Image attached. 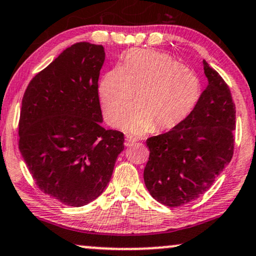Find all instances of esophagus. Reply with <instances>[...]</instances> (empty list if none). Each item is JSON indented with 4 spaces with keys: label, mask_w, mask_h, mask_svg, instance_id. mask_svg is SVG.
I'll return each instance as SVG.
<instances>
[{
    "label": "esophagus",
    "mask_w": 256,
    "mask_h": 256,
    "mask_svg": "<svg viewBox=\"0 0 256 256\" xmlns=\"http://www.w3.org/2000/svg\"><path fill=\"white\" fill-rule=\"evenodd\" d=\"M136 143V139L131 138V137H128L125 139V146H132Z\"/></svg>",
    "instance_id": "34e87169"
}]
</instances>
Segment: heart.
Listing matches in <instances>:
<instances>
[{
    "label": "heart",
    "mask_w": 256,
    "mask_h": 256,
    "mask_svg": "<svg viewBox=\"0 0 256 256\" xmlns=\"http://www.w3.org/2000/svg\"><path fill=\"white\" fill-rule=\"evenodd\" d=\"M202 90L198 74L172 56L132 50L120 67H113L102 76L99 99L106 122L116 128L122 124L134 99L137 108L126 118L125 130L142 134L152 128L170 130L186 120L198 104Z\"/></svg>",
    "instance_id": "1"
}]
</instances>
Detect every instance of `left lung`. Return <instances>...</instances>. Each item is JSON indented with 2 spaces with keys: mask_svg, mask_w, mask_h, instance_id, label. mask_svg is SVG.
<instances>
[{
  "mask_svg": "<svg viewBox=\"0 0 256 256\" xmlns=\"http://www.w3.org/2000/svg\"><path fill=\"white\" fill-rule=\"evenodd\" d=\"M208 86L186 120L146 139L150 150L144 182L151 196L180 206L203 195L234 154L235 104L222 76L206 61Z\"/></svg>",
  "mask_w": 256,
  "mask_h": 256,
  "instance_id": "8db88e82",
  "label": "left lung"
}]
</instances>
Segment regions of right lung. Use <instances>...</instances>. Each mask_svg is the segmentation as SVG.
Segmentation results:
<instances>
[{
    "label": "right lung",
    "mask_w": 256,
    "mask_h": 256,
    "mask_svg": "<svg viewBox=\"0 0 256 256\" xmlns=\"http://www.w3.org/2000/svg\"><path fill=\"white\" fill-rule=\"evenodd\" d=\"M104 47L78 42L38 72L24 90L18 148L38 189L82 206L111 180L124 134L105 130L98 80Z\"/></svg>",
    "instance_id": "obj_1"
}]
</instances>
